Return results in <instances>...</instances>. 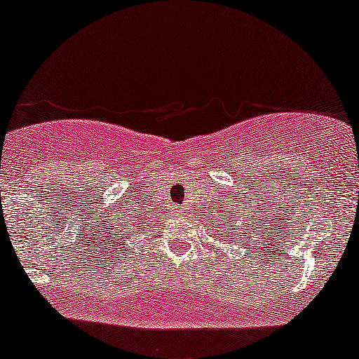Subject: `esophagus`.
Here are the masks:
<instances>
[{
  "instance_id": "1",
  "label": "esophagus",
  "mask_w": 359,
  "mask_h": 359,
  "mask_svg": "<svg viewBox=\"0 0 359 359\" xmlns=\"http://www.w3.org/2000/svg\"><path fill=\"white\" fill-rule=\"evenodd\" d=\"M172 213H175V216H180V215H183V210H181V208H175V210H172Z\"/></svg>"
}]
</instances>
